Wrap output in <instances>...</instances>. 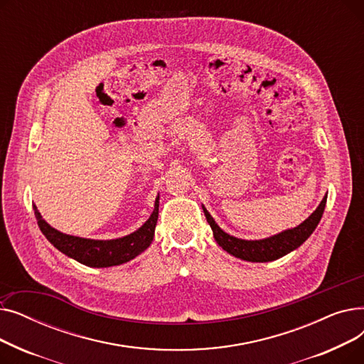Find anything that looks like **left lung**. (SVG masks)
Returning a JSON list of instances; mask_svg holds the SVG:
<instances>
[{"label": "left lung", "instance_id": "1", "mask_svg": "<svg viewBox=\"0 0 364 364\" xmlns=\"http://www.w3.org/2000/svg\"><path fill=\"white\" fill-rule=\"evenodd\" d=\"M326 199L328 196H324L316 211L298 227L291 228V230H284L272 237L261 239V240H243V239H237L235 236L227 235L218 227V224L214 221L211 214L206 211V208L205 206L202 208L209 225L213 228L217 243L223 247L224 251L245 261L269 262L292 252L311 236V233L316 230L318 221L321 220L324 206H326Z\"/></svg>", "mask_w": 364, "mask_h": 364}]
</instances>
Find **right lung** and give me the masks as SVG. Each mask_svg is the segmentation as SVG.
Masks as SVG:
<instances>
[{
    "instance_id": "right-lung-1",
    "label": "right lung",
    "mask_w": 364,
    "mask_h": 364,
    "mask_svg": "<svg viewBox=\"0 0 364 364\" xmlns=\"http://www.w3.org/2000/svg\"><path fill=\"white\" fill-rule=\"evenodd\" d=\"M33 213L43 235L54 247H57L69 258H73L84 265L97 267L99 269V267L124 264L147 250L153 240V236H155V227L159 214V196L155 200V209H153L151 215L139 230L128 236L112 240H94L65 235L55 230L46 220H43L35 205Z\"/></svg>"
}]
</instances>
